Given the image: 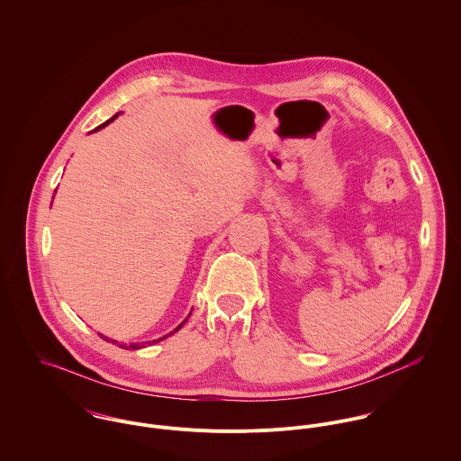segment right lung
Here are the masks:
<instances>
[{
    "label": "right lung",
    "instance_id": "right-lung-1",
    "mask_svg": "<svg viewBox=\"0 0 461 461\" xmlns=\"http://www.w3.org/2000/svg\"><path fill=\"white\" fill-rule=\"evenodd\" d=\"M118 114H120V113H116V114H114L113 118H109L107 122H104L103 125H99V127H97L95 131H99V129H103V127H105L107 123H111V122H113V120H114V118L118 116ZM189 316H191V314H189ZM185 321H187V318H185V320H184V321H182V323H180V325H178V327L175 329V332H176V330H180V329L184 327V323H185ZM169 334H173V332H169ZM164 338H167V336H164ZM164 338H160V339H155V341H152V343H158V341H162ZM104 339H107V338H104ZM111 341H113V343H116L114 339H111ZM152 343H150V341H147V343H131V345H129V350H138V348H143V347H147V345H152ZM120 347L127 350V345H120Z\"/></svg>",
    "mask_w": 461,
    "mask_h": 461
}]
</instances>
